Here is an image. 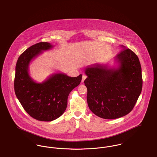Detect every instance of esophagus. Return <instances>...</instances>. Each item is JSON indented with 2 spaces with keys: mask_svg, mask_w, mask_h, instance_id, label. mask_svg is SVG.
I'll use <instances>...</instances> for the list:
<instances>
[{
  "mask_svg": "<svg viewBox=\"0 0 157 157\" xmlns=\"http://www.w3.org/2000/svg\"><path fill=\"white\" fill-rule=\"evenodd\" d=\"M86 78V76L85 75H82V81H81V82L83 83L84 81H85V79Z\"/></svg>",
  "mask_w": 157,
  "mask_h": 157,
  "instance_id": "esophagus-1",
  "label": "esophagus"
}]
</instances>
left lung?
<instances>
[{
    "label": "left lung",
    "instance_id": "1",
    "mask_svg": "<svg viewBox=\"0 0 157 157\" xmlns=\"http://www.w3.org/2000/svg\"><path fill=\"white\" fill-rule=\"evenodd\" d=\"M121 47L122 50L114 59L117 67L94 64L85 69L88 107L101 118L112 120L127 115L142 91L143 81L139 58L131 49Z\"/></svg>",
    "mask_w": 157,
    "mask_h": 157
}]
</instances>
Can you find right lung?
<instances>
[{"label": "right lung", "instance_id": "1", "mask_svg": "<svg viewBox=\"0 0 157 157\" xmlns=\"http://www.w3.org/2000/svg\"><path fill=\"white\" fill-rule=\"evenodd\" d=\"M53 46L48 42H39L27 49L19 57L15 66L14 90L16 96L26 112L41 121H51L59 118L67 106V98L73 88L79 85L82 75L68 76L63 73L51 75L42 83L30 76L32 60Z\"/></svg>", "mask_w": 157, "mask_h": 157}]
</instances>
